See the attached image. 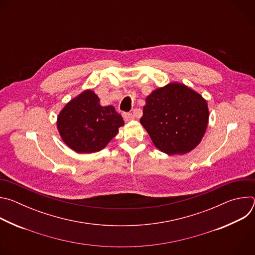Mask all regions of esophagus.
<instances>
[{
    "label": "esophagus",
    "mask_w": 255,
    "mask_h": 255,
    "mask_svg": "<svg viewBox=\"0 0 255 255\" xmlns=\"http://www.w3.org/2000/svg\"><path fill=\"white\" fill-rule=\"evenodd\" d=\"M122 115H123V118H124V120H125L126 122L131 121V120L134 119V115H133L132 113H125V112H124Z\"/></svg>",
    "instance_id": "esophagus-1"
}]
</instances>
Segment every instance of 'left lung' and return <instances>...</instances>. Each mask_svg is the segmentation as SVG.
I'll return each instance as SVG.
<instances>
[{
    "label": "left lung",
    "instance_id": "left-lung-1",
    "mask_svg": "<svg viewBox=\"0 0 255 255\" xmlns=\"http://www.w3.org/2000/svg\"><path fill=\"white\" fill-rule=\"evenodd\" d=\"M209 120L206 100L178 83L153 91L146 98L140 123L155 147L172 154H185L201 142Z\"/></svg>",
    "mask_w": 255,
    "mask_h": 255
}]
</instances>
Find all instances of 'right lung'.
Returning <instances> with one entry per match:
<instances>
[{
    "label": "right lung",
    "mask_w": 255,
    "mask_h": 255,
    "mask_svg": "<svg viewBox=\"0 0 255 255\" xmlns=\"http://www.w3.org/2000/svg\"><path fill=\"white\" fill-rule=\"evenodd\" d=\"M124 125L113 106L102 107L93 91H85L68 102L57 118V129L69 148L79 153L100 151Z\"/></svg>",
    "instance_id": "add662e5"
}]
</instances>
